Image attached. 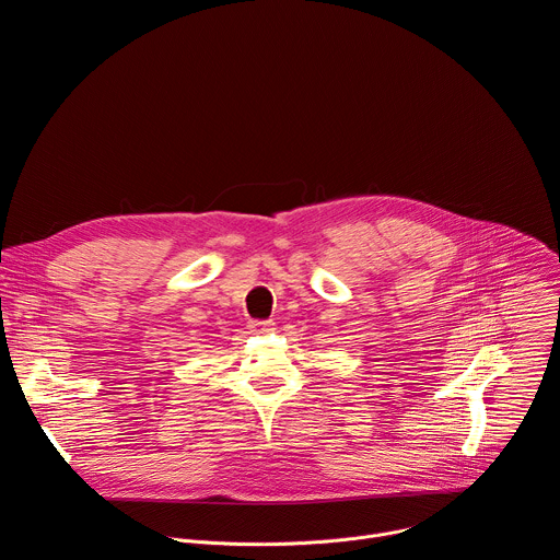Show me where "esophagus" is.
<instances>
[{"instance_id":"34e87169","label":"esophagus","mask_w":560,"mask_h":560,"mask_svg":"<svg viewBox=\"0 0 560 560\" xmlns=\"http://www.w3.org/2000/svg\"><path fill=\"white\" fill-rule=\"evenodd\" d=\"M250 328L257 330V332H270L275 328V324L272 322H253Z\"/></svg>"}]
</instances>
